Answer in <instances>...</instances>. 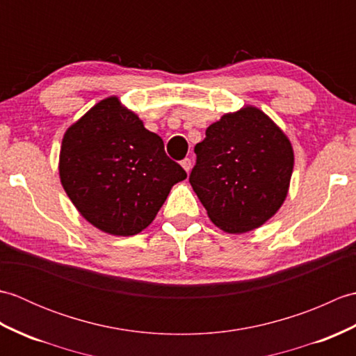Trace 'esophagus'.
Instances as JSON below:
<instances>
[{"label":"esophagus","instance_id":"34e87169","mask_svg":"<svg viewBox=\"0 0 356 356\" xmlns=\"http://www.w3.org/2000/svg\"><path fill=\"white\" fill-rule=\"evenodd\" d=\"M180 165H182V166H184V170H185L186 172H190V171H191V166H193V161H191V159H190V157H185V159H184V161H182V162H180Z\"/></svg>","mask_w":356,"mask_h":356}]
</instances>
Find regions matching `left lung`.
I'll return each mask as SVG.
<instances>
[{"label": "left lung", "instance_id": "left-lung-1", "mask_svg": "<svg viewBox=\"0 0 356 356\" xmlns=\"http://www.w3.org/2000/svg\"><path fill=\"white\" fill-rule=\"evenodd\" d=\"M194 148L190 184L208 216L229 234L259 228L289 190L293 151L284 133L255 107L222 116Z\"/></svg>", "mask_w": 356, "mask_h": 356}]
</instances>
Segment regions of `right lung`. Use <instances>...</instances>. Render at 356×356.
Masks as SVG:
<instances>
[{
    "label": "right lung",
    "instance_id": "obj_1",
    "mask_svg": "<svg viewBox=\"0 0 356 356\" xmlns=\"http://www.w3.org/2000/svg\"><path fill=\"white\" fill-rule=\"evenodd\" d=\"M59 176L86 220L113 236H134L186 172L166 156L161 136L111 96L65 131Z\"/></svg>",
    "mask_w": 356,
    "mask_h": 356
}]
</instances>
